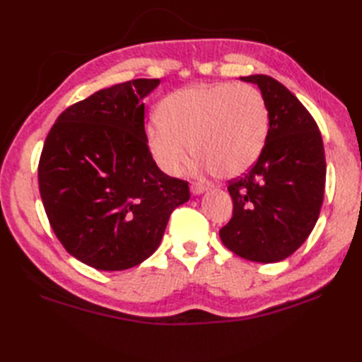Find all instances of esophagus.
Returning a JSON list of instances; mask_svg holds the SVG:
<instances>
[{
	"mask_svg": "<svg viewBox=\"0 0 362 362\" xmlns=\"http://www.w3.org/2000/svg\"><path fill=\"white\" fill-rule=\"evenodd\" d=\"M206 191V187L202 185V183H191V193H193L194 196L197 194H202Z\"/></svg>",
	"mask_w": 362,
	"mask_h": 362,
	"instance_id": "34e87169",
	"label": "esophagus"
}]
</instances>
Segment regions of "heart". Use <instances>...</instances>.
Listing matches in <instances>:
<instances>
[{"mask_svg":"<svg viewBox=\"0 0 362 362\" xmlns=\"http://www.w3.org/2000/svg\"><path fill=\"white\" fill-rule=\"evenodd\" d=\"M158 118L146 126V143L168 175L180 173L189 149L197 169L224 179L241 175L257 163L269 134V109L261 91L230 82L174 91L160 104Z\"/></svg>","mask_w":362,"mask_h":362,"instance_id":"heart-1","label":"heart"}]
</instances>
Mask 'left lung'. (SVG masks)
Segmentation results:
<instances>
[{"label": "left lung", "instance_id": "left-lung-1", "mask_svg": "<svg viewBox=\"0 0 362 362\" xmlns=\"http://www.w3.org/2000/svg\"><path fill=\"white\" fill-rule=\"evenodd\" d=\"M258 86L269 109V134L257 163L230 180L233 216L219 230L238 257L279 263L292 255L316 226L325 189V152L316 121L271 76L241 78Z\"/></svg>", "mask_w": 362, "mask_h": 362}]
</instances>
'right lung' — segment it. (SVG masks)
Wrapping results in <instances>:
<instances>
[{"label":"right lung","instance_id":"1","mask_svg":"<svg viewBox=\"0 0 362 362\" xmlns=\"http://www.w3.org/2000/svg\"><path fill=\"white\" fill-rule=\"evenodd\" d=\"M160 79L103 88L68 107L46 136L38 187L66 252L99 271L148 259L169 216L188 202V182L160 171L144 132L143 99Z\"/></svg>","mask_w":362,"mask_h":362}]
</instances>
